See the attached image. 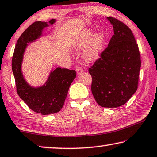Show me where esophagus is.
<instances>
[{
  "mask_svg": "<svg viewBox=\"0 0 157 157\" xmlns=\"http://www.w3.org/2000/svg\"><path fill=\"white\" fill-rule=\"evenodd\" d=\"M75 70L78 75H79V74H81L82 72H83V69H82L81 67H76Z\"/></svg>",
  "mask_w": 157,
  "mask_h": 157,
  "instance_id": "34e87169",
  "label": "esophagus"
}]
</instances>
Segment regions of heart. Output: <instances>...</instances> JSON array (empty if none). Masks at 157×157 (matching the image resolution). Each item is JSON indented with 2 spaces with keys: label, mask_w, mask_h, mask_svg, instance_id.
I'll return each instance as SVG.
<instances>
[{
  "label": "heart",
  "mask_w": 157,
  "mask_h": 157,
  "mask_svg": "<svg viewBox=\"0 0 157 157\" xmlns=\"http://www.w3.org/2000/svg\"><path fill=\"white\" fill-rule=\"evenodd\" d=\"M92 35V30L84 31L76 36L71 42L72 46L78 49H82L88 44L85 48L82 57L84 60L88 63L95 62L100 58L106 41V34L103 31H98L93 36Z\"/></svg>",
  "instance_id": "1"
}]
</instances>
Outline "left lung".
<instances>
[{"label":"left lung","mask_w":157,"mask_h":157,"mask_svg":"<svg viewBox=\"0 0 157 157\" xmlns=\"http://www.w3.org/2000/svg\"><path fill=\"white\" fill-rule=\"evenodd\" d=\"M106 19L113 25L114 35L88 72L97 103L104 108H117L126 104L137 90L140 53L130 28L113 17Z\"/></svg>","instance_id":"left-lung-1"}]
</instances>
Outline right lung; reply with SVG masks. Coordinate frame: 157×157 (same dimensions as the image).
<instances>
[{
    "mask_svg": "<svg viewBox=\"0 0 157 157\" xmlns=\"http://www.w3.org/2000/svg\"><path fill=\"white\" fill-rule=\"evenodd\" d=\"M56 22V19H52L49 22L38 21L31 25L18 38L12 58V71L17 93L29 108L41 115H50L61 110L70 85L76 77L75 70L58 67L51 71L43 85L33 87L27 83L22 72L24 54L29 43L41 38L44 28Z\"/></svg>",
    "mask_w": 157,
    "mask_h": 157,
    "instance_id": "1",
    "label": "right lung"
}]
</instances>
